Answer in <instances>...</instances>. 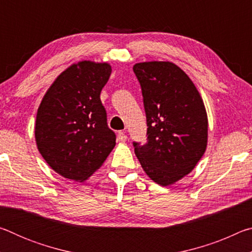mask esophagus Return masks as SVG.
I'll return each mask as SVG.
<instances>
[{"instance_id":"obj_1","label":"esophagus","mask_w":252,"mask_h":252,"mask_svg":"<svg viewBox=\"0 0 252 252\" xmlns=\"http://www.w3.org/2000/svg\"><path fill=\"white\" fill-rule=\"evenodd\" d=\"M126 138H127V136H126V133L125 131H119L118 132V140H119V141L125 142L126 140Z\"/></svg>"}]
</instances>
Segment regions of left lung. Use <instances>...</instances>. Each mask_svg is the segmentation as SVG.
Listing matches in <instances>:
<instances>
[{
	"label": "left lung",
	"instance_id": "left-lung-1",
	"mask_svg": "<svg viewBox=\"0 0 252 252\" xmlns=\"http://www.w3.org/2000/svg\"><path fill=\"white\" fill-rule=\"evenodd\" d=\"M147 117V142H133L135 156L150 179L161 186L194 169L208 142V118L197 88L172 62L136 63Z\"/></svg>",
	"mask_w": 252,
	"mask_h": 252
}]
</instances>
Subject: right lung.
I'll return each instance as SVG.
<instances>
[{"label": "right lung", "instance_id": "right-lung-1", "mask_svg": "<svg viewBox=\"0 0 252 252\" xmlns=\"http://www.w3.org/2000/svg\"><path fill=\"white\" fill-rule=\"evenodd\" d=\"M108 63L81 61L63 71L37 109L35 141L55 172L79 182L92 176L116 146L100 93L111 74Z\"/></svg>", "mask_w": 252, "mask_h": 252}]
</instances>
